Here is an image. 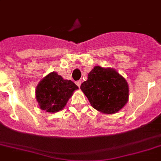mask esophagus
Instances as JSON below:
<instances>
[{"instance_id":"esophagus-1","label":"esophagus","mask_w":161,"mask_h":161,"mask_svg":"<svg viewBox=\"0 0 161 161\" xmlns=\"http://www.w3.org/2000/svg\"><path fill=\"white\" fill-rule=\"evenodd\" d=\"M75 84L77 85L78 87H80V85H81V81H80V80H77V81L75 82Z\"/></svg>"}]
</instances>
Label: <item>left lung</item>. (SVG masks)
Returning a JSON list of instances; mask_svg holds the SVG:
<instances>
[{"instance_id":"8db88e82","label":"left lung","mask_w":161,"mask_h":161,"mask_svg":"<svg viewBox=\"0 0 161 161\" xmlns=\"http://www.w3.org/2000/svg\"><path fill=\"white\" fill-rule=\"evenodd\" d=\"M80 89L91 106L104 114H115L128 100V85L114 69L95 66Z\"/></svg>"}]
</instances>
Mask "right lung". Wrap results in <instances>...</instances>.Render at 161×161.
<instances>
[{
    "instance_id": "add662e5",
    "label": "right lung",
    "mask_w": 161,
    "mask_h": 161,
    "mask_svg": "<svg viewBox=\"0 0 161 161\" xmlns=\"http://www.w3.org/2000/svg\"><path fill=\"white\" fill-rule=\"evenodd\" d=\"M78 86L71 80H63L58 73L51 72L39 82L36 88V99L41 109L58 112L66 104Z\"/></svg>"
}]
</instances>
